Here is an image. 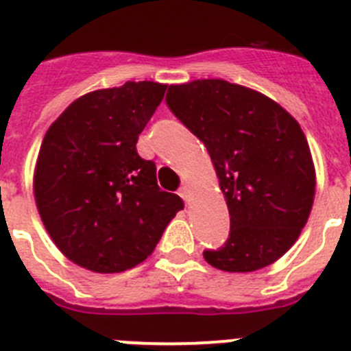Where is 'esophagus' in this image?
<instances>
[{"mask_svg":"<svg viewBox=\"0 0 351 351\" xmlns=\"http://www.w3.org/2000/svg\"><path fill=\"white\" fill-rule=\"evenodd\" d=\"M178 194L184 197V201H187V203L191 201V196H193V194H191V187H189V185H182L178 191Z\"/></svg>","mask_w":351,"mask_h":351,"instance_id":"34e87169","label":"esophagus"}]
</instances>
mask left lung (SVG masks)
Segmentation results:
<instances>
[{
	"instance_id": "1",
	"label": "left lung",
	"mask_w": 351,
	"mask_h": 351,
	"mask_svg": "<svg viewBox=\"0 0 351 351\" xmlns=\"http://www.w3.org/2000/svg\"><path fill=\"white\" fill-rule=\"evenodd\" d=\"M166 104L206 146L230 210V237L205 260L224 272L272 265L298 239L315 199L298 121L263 93L222 79L171 84Z\"/></svg>"
}]
</instances>
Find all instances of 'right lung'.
Returning a JSON list of instances; mask_svg holds the SVG:
<instances>
[{
  "label": "right lung",
  "instance_id": "right-lung-1",
  "mask_svg": "<svg viewBox=\"0 0 351 351\" xmlns=\"http://www.w3.org/2000/svg\"><path fill=\"white\" fill-rule=\"evenodd\" d=\"M166 84L129 81L86 93L60 114L42 141L33 191L56 247L91 272H123L154 252L182 197L157 185L139 157V134Z\"/></svg>",
  "mask_w": 351,
  "mask_h": 351
}]
</instances>
